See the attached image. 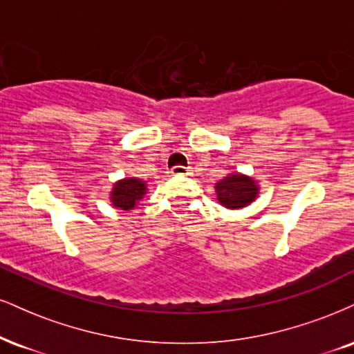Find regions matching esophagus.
I'll use <instances>...</instances> for the list:
<instances>
[{
    "mask_svg": "<svg viewBox=\"0 0 354 354\" xmlns=\"http://www.w3.org/2000/svg\"><path fill=\"white\" fill-rule=\"evenodd\" d=\"M171 173L174 174V176H188V174H191V169L186 168V166H173L171 168Z\"/></svg>",
    "mask_w": 354,
    "mask_h": 354,
    "instance_id": "obj_1",
    "label": "esophagus"
}]
</instances>
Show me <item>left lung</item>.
<instances>
[{"label": "left lung", "instance_id": "1", "mask_svg": "<svg viewBox=\"0 0 354 354\" xmlns=\"http://www.w3.org/2000/svg\"><path fill=\"white\" fill-rule=\"evenodd\" d=\"M218 199L229 209H237L252 203L257 196V186L250 178L242 174H231L223 181L216 183Z\"/></svg>", "mask_w": 354, "mask_h": 354}]
</instances>
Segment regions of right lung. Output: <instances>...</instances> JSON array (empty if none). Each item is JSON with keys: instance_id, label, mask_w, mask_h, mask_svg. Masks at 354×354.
<instances>
[{"instance_id": "1", "label": "right lung", "mask_w": 354, "mask_h": 354, "mask_svg": "<svg viewBox=\"0 0 354 354\" xmlns=\"http://www.w3.org/2000/svg\"><path fill=\"white\" fill-rule=\"evenodd\" d=\"M145 183L135 178H129V180L118 181L113 186L112 191V201L115 207H120L123 211H129L131 207H135L136 201L142 199L145 194Z\"/></svg>"}]
</instances>
